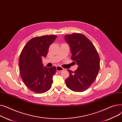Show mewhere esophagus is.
<instances>
[{"label":"esophagus","mask_w":122,"mask_h":122,"mask_svg":"<svg viewBox=\"0 0 122 122\" xmlns=\"http://www.w3.org/2000/svg\"><path fill=\"white\" fill-rule=\"evenodd\" d=\"M64 70V69L62 67H60V66H57L56 67V70L57 71H63V70Z\"/></svg>","instance_id":"esophagus-1"}]
</instances>
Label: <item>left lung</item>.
<instances>
[{
  "label": "left lung",
  "instance_id": "8db88e82",
  "mask_svg": "<svg viewBox=\"0 0 122 122\" xmlns=\"http://www.w3.org/2000/svg\"><path fill=\"white\" fill-rule=\"evenodd\" d=\"M65 40L71 49V59L78 65L74 72L67 70L70 75L65 80L66 86L74 92H84L97 78L100 69L99 56L92 43L84 35H67Z\"/></svg>",
  "mask_w": 122,
  "mask_h": 122
}]
</instances>
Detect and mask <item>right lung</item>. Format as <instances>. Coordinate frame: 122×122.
Returning a JSON list of instances; mask_svg holds the SVG:
<instances>
[{"mask_svg": "<svg viewBox=\"0 0 122 122\" xmlns=\"http://www.w3.org/2000/svg\"><path fill=\"white\" fill-rule=\"evenodd\" d=\"M57 37L49 35L34 37L25 45L21 53L19 67L22 80L36 93L46 92L53 82L56 68L44 67L42 58L46 57L49 47Z\"/></svg>", "mask_w": 122, "mask_h": 122, "instance_id": "obj_1", "label": "right lung"}]
</instances>
